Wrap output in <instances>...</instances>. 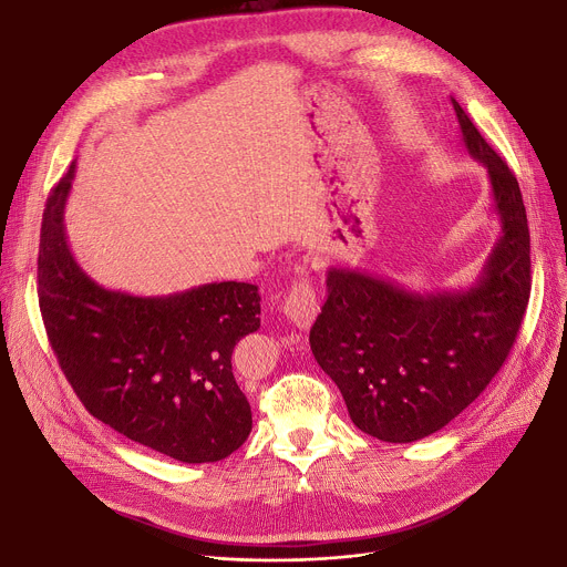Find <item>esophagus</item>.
I'll return each instance as SVG.
<instances>
[{"label": "esophagus", "mask_w": 567, "mask_h": 567, "mask_svg": "<svg viewBox=\"0 0 567 567\" xmlns=\"http://www.w3.org/2000/svg\"><path fill=\"white\" fill-rule=\"evenodd\" d=\"M282 312L300 330H307L317 319L319 300H317V291H315L310 278L305 276V269H300V276L291 285V289L285 298V305H282Z\"/></svg>", "instance_id": "34e87169"}]
</instances>
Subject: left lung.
<instances>
[{
  "mask_svg": "<svg viewBox=\"0 0 567 567\" xmlns=\"http://www.w3.org/2000/svg\"><path fill=\"white\" fill-rule=\"evenodd\" d=\"M463 142L491 178L502 233L468 289L414 293L378 276L328 271V300L310 330L319 367L352 423L386 443L425 439L456 419L502 369L529 291V226L520 185L456 101Z\"/></svg>",
  "mask_w": 567,
  "mask_h": 567,
  "instance_id": "obj_1",
  "label": "left lung"
}]
</instances>
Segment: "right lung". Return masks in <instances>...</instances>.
Masks as SVG:
<instances>
[{
    "mask_svg": "<svg viewBox=\"0 0 567 567\" xmlns=\"http://www.w3.org/2000/svg\"><path fill=\"white\" fill-rule=\"evenodd\" d=\"M74 172L47 198L38 252L40 312L68 382L94 419L140 445L183 463L226 458L252 427L230 357L260 328L257 287L133 296L96 285L65 235Z\"/></svg>",
    "mask_w": 567,
    "mask_h": 567,
    "instance_id": "add662e5",
    "label": "right lung"
}]
</instances>
